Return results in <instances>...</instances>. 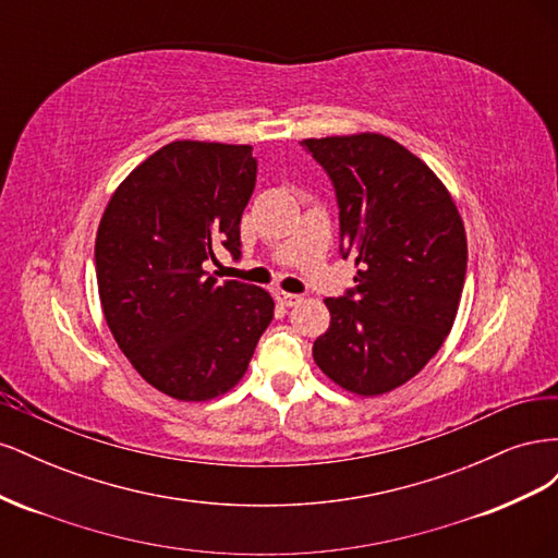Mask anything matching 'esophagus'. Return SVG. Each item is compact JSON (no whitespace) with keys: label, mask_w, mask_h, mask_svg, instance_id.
Returning <instances> with one entry per match:
<instances>
[{"label":"esophagus","mask_w":558,"mask_h":558,"mask_svg":"<svg viewBox=\"0 0 558 558\" xmlns=\"http://www.w3.org/2000/svg\"><path fill=\"white\" fill-rule=\"evenodd\" d=\"M277 300L281 302L283 307H293V305H298V302L302 300L300 295H295V293H286V291H279L277 293Z\"/></svg>","instance_id":"obj_1"}]
</instances>
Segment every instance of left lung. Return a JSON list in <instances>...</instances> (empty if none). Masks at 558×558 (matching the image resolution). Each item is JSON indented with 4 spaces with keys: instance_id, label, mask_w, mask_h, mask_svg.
<instances>
[{
    "instance_id": "1",
    "label": "left lung",
    "mask_w": 558,
    "mask_h": 558,
    "mask_svg": "<svg viewBox=\"0 0 558 558\" xmlns=\"http://www.w3.org/2000/svg\"><path fill=\"white\" fill-rule=\"evenodd\" d=\"M302 146L335 185L340 251L359 267L356 286L326 300L314 361L344 391L384 396L418 375L453 326L468 265L461 214L430 167L384 134Z\"/></svg>"
}]
</instances>
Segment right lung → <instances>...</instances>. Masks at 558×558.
<instances>
[{"mask_svg":"<svg viewBox=\"0 0 558 558\" xmlns=\"http://www.w3.org/2000/svg\"><path fill=\"white\" fill-rule=\"evenodd\" d=\"M246 144L172 142L113 191L95 240L107 326L160 393L205 402L244 377L275 316L265 289L207 275L226 246L240 258V221L256 189Z\"/></svg>","mask_w":558,"mask_h":558,"instance_id":"1","label":"right lung"}]
</instances>
